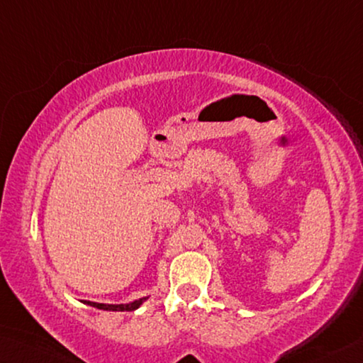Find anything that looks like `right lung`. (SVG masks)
<instances>
[{
	"mask_svg": "<svg viewBox=\"0 0 363 363\" xmlns=\"http://www.w3.org/2000/svg\"><path fill=\"white\" fill-rule=\"evenodd\" d=\"M146 298H140V300H135L132 303H125V304H105V303H94V301H86L82 300L84 304H89V306L97 308V309H104V311H135L140 308Z\"/></svg>",
	"mask_w": 363,
	"mask_h": 363,
	"instance_id": "1",
	"label": "right lung"
}]
</instances>
